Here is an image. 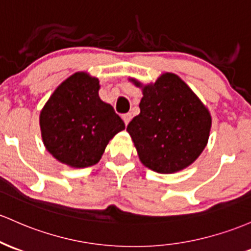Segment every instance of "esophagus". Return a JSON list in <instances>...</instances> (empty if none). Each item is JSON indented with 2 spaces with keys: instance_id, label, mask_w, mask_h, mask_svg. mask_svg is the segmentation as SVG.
<instances>
[{
  "instance_id": "34e87169",
  "label": "esophagus",
  "mask_w": 251,
  "mask_h": 251,
  "mask_svg": "<svg viewBox=\"0 0 251 251\" xmlns=\"http://www.w3.org/2000/svg\"><path fill=\"white\" fill-rule=\"evenodd\" d=\"M131 119H132L131 113H127V114H124V115H123V120H124V123H125L126 126L128 125V123H130Z\"/></svg>"
}]
</instances>
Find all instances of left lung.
Instances as JSON below:
<instances>
[{
    "label": "left lung",
    "mask_w": 251,
    "mask_h": 251,
    "mask_svg": "<svg viewBox=\"0 0 251 251\" xmlns=\"http://www.w3.org/2000/svg\"><path fill=\"white\" fill-rule=\"evenodd\" d=\"M130 81L143 93L139 115L126 128L140 162L159 174L186 169L207 145L212 126L207 107L173 73L149 84Z\"/></svg>",
    "instance_id": "1"
}]
</instances>
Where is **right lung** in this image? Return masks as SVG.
<instances>
[{
    "label": "right lung",
    "mask_w": 251,
    "mask_h": 251,
    "mask_svg": "<svg viewBox=\"0 0 251 251\" xmlns=\"http://www.w3.org/2000/svg\"><path fill=\"white\" fill-rule=\"evenodd\" d=\"M96 77L79 71L56 88L40 112L41 138L46 150L71 168L94 166L107 144L125 124L99 96Z\"/></svg>",
    "instance_id": "right-lung-1"
}]
</instances>
